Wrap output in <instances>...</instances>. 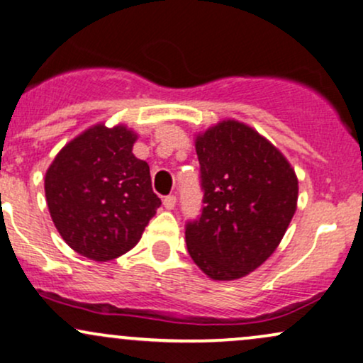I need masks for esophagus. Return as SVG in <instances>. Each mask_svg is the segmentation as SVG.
<instances>
[{
  "label": "esophagus",
  "mask_w": 363,
  "mask_h": 363,
  "mask_svg": "<svg viewBox=\"0 0 363 363\" xmlns=\"http://www.w3.org/2000/svg\"><path fill=\"white\" fill-rule=\"evenodd\" d=\"M163 206L168 208V211H172V208L177 206V197H174V195H166L163 199Z\"/></svg>",
  "instance_id": "obj_1"
}]
</instances>
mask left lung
Here are the masks:
<instances>
[{
    "label": "left lung",
    "mask_w": 363,
    "mask_h": 363,
    "mask_svg": "<svg viewBox=\"0 0 363 363\" xmlns=\"http://www.w3.org/2000/svg\"><path fill=\"white\" fill-rule=\"evenodd\" d=\"M202 214L186 220L191 259L214 280L248 275L274 253L297 206V178L279 149L225 121L199 135Z\"/></svg>",
    "instance_id": "left-lung-1"
}]
</instances>
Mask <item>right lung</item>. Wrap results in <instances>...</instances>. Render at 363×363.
Here are the masks:
<instances>
[{"label": "right lung", "mask_w": 363, "mask_h": 363, "mask_svg": "<svg viewBox=\"0 0 363 363\" xmlns=\"http://www.w3.org/2000/svg\"><path fill=\"white\" fill-rule=\"evenodd\" d=\"M134 132L95 125L61 149L45 173V199L62 240L106 262L138 245L161 200L146 161L132 155Z\"/></svg>", "instance_id": "add662e5"}]
</instances>
